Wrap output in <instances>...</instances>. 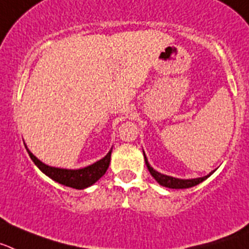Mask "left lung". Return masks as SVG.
<instances>
[{
	"label": "left lung",
	"instance_id": "obj_1",
	"mask_svg": "<svg viewBox=\"0 0 249 249\" xmlns=\"http://www.w3.org/2000/svg\"><path fill=\"white\" fill-rule=\"evenodd\" d=\"M142 153H144V150H142ZM144 159H145V164L146 166H148V170L150 172L151 177H153V178H154L160 185H163V187H166V188H172V189H185V188H192L194 187V185H198L199 183H202L203 180L209 178V177L214 173V170H213V172H211L209 174H207V176L204 177H200V178L179 179V178H174V177L165 176V174H161V173L157 172V170H155L153 166H150V164H149L145 153H144Z\"/></svg>",
	"mask_w": 249,
	"mask_h": 249
}]
</instances>
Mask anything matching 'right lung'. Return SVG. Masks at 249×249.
Segmentation results:
<instances>
[{"instance_id":"add662e5","label":"right lung","mask_w":249,"mask_h":249,"mask_svg":"<svg viewBox=\"0 0 249 249\" xmlns=\"http://www.w3.org/2000/svg\"><path fill=\"white\" fill-rule=\"evenodd\" d=\"M27 153H29L30 158L35 163V165L37 166L41 172L44 173L45 176L51 178L53 180L57 181L60 184L66 185V187L75 188V189H85V188L90 187L94 183L99 180L101 177L107 173V168L110 164V158H111L112 148L110 149L103 159L95 161L91 165H88L85 168H80V169H66V168H56V166H50L47 164L42 163L40 159L35 157L31 151L29 150L27 145L25 144Z\"/></svg>"}]
</instances>
